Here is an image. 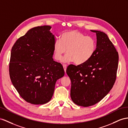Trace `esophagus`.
Here are the masks:
<instances>
[{
	"mask_svg": "<svg viewBox=\"0 0 128 128\" xmlns=\"http://www.w3.org/2000/svg\"><path fill=\"white\" fill-rule=\"evenodd\" d=\"M63 68H64V71L65 74H66V68H67V65L66 64H63Z\"/></svg>",
	"mask_w": 128,
	"mask_h": 128,
	"instance_id": "1",
	"label": "esophagus"
}]
</instances>
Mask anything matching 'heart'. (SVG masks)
Returning a JSON list of instances; mask_svg holds the SVG:
<instances>
[{
    "label": "heart",
    "instance_id": "1",
    "mask_svg": "<svg viewBox=\"0 0 128 128\" xmlns=\"http://www.w3.org/2000/svg\"><path fill=\"white\" fill-rule=\"evenodd\" d=\"M96 46L97 42L94 38L86 36L77 30L66 31L62 34L60 40H57L54 42V57L56 60H60L66 50L67 54L62 62H74L77 65L83 64L93 56Z\"/></svg>",
    "mask_w": 128,
    "mask_h": 128
}]
</instances>
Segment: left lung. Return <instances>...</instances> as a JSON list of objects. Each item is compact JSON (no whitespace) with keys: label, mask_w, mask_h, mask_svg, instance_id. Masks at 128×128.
Listing matches in <instances>:
<instances>
[{"label":"left lung","mask_w":128,"mask_h":128,"mask_svg":"<svg viewBox=\"0 0 128 128\" xmlns=\"http://www.w3.org/2000/svg\"><path fill=\"white\" fill-rule=\"evenodd\" d=\"M95 32L97 46L93 56L83 64L70 65L66 74L71 82L70 96L78 106H94L106 96L116 78L118 54L106 34Z\"/></svg>","instance_id":"1"}]
</instances>
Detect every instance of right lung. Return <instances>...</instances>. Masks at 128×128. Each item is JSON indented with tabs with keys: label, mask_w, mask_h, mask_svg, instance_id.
<instances>
[{
	"label": "right lung",
	"mask_w": 128,
	"mask_h": 128,
	"mask_svg": "<svg viewBox=\"0 0 128 128\" xmlns=\"http://www.w3.org/2000/svg\"><path fill=\"white\" fill-rule=\"evenodd\" d=\"M50 26L29 30L13 46L9 64L12 84L32 104H44L53 96L56 81L64 76L62 65L54 60V35Z\"/></svg>",
	"instance_id": "right-lung-1"
}]
</instances>
